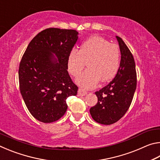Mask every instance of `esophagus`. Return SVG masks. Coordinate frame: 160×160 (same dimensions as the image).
<instances>
[{"instance_id": "obj_1", "label": "esophagus", "mask_w": 160, "mask_h": 160, "mask_svg": "<svg viewBox=\"0 0 160 160\" xmlns=\"http://www.w3.org/2000/svg\"><path fill=\"white\" fill-rule=\"evenodd\" d=\"M78 96H85V94H87V91L83 90V89H82V88H79L78 89Z\"/></svg>"}]
</instances>
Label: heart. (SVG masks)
<instances>
[{"label": "heart", "instance_id": "1", "mask_svg": "<svg viewBox=\"0 0 160 160\" xmlns=\"http://www.w3.org/2000/svg\"><path fill=\"white\" fill-rule=\"evenodd\" d=\"M88 61L89 68L77 78L76 82L81 87L90 88L101 80L107 82L117 73L120 62L118 47L99 36L91 37L81 45L80 50L72 48L68 56V70L77 77Z\"/></svg>", "mask_w": 160, "mask_h": 160}]
</instances>
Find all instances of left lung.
I'll use <instances>...</instances> for the list:
<instances>
[{
	"mask_svg": "<svg viewBox=\"0 0 160 160\" xmlns=\"http://www.w3.org/2000/svg\"><path fill=\"white\" fill-rule=\"evenodd\" d=\"M116 37L121 51L120 66L112 82L96 92L98 102L90 109L94 120L104 125L114 123L123 117L130 107L136 89L133 56L122 39Z\"/></svg>",
	"mask_w": 160,
	"mask_h": 160,
	"instance_id": "left-lung-1",
	"label": "left lung"
}]
</instances>
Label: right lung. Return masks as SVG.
I'll return each mask as SVG.
<instances>
[{
	"mask_svg": "<svg viewBox=\"0 0 160 160\" xmlns=\"http://www.w3.org/2000/svg\"><path fill=\"white\" fill-rule=\"evenodd\" d=\"M78 39L74 29L48 28L29 42L19 67L20 93L38 121L51 123L66 113V99L78 88L68 72L67 60Z\"/></svg>",
	"mask_w": 160,
	"mask_h": 160,
	"instance_id": "1",
	"label": "right lung"
}]
</instances>
